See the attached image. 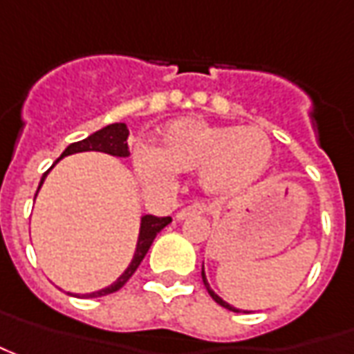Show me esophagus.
<instances>
[{"label":"esophagus","mask_w":354,"mask_h":354,"mask_svg":"<svg viewBox=\"0 0 354 354\" xmlns=\"http://www.w3.org/2000/svg\"><path fill=\"white\" fill-rule=\"evenodd\" d=\"M206 212V206L203 203H193V205H189L187 208H183L177 212V220H185L187 216H193V214H205Z\"/></svg>","instance_id":"1"}]
</instances>
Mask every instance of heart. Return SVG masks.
<instances>
[{
    "label": "heart",
    "mask_w": 354,
    "mask_h": 354,
    "mask_svg": "<svg viewBox=\"0 0 354 354\" xmlns=\"http://www.w3.org/2000/svg\"><path fill=\"white\" fill-rule=\"evenodd\" d=\"M271 156V142L259 128L177 120L165 128L156 148L136 156V171L142 181L163 185L171 179V171L198 169L206 193L234 194L267 171Z\"/></svg>",
    "instance_id": "obj_1"
}]
</instances>
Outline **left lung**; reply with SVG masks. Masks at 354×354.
Returning <instances> with one entry per match:
<instances>
[{
	"mask_svg": "<svg viewBox=\"0 0 354 354\" xmlns=\"http://www.w3.org/2000/svg\"><path fill=\"white\" fill-rule=\"evenodd\" d=\"M203 282H205L206 290H208V294L212 296V300H214L216 304L224 306V308H227V310H232V312H241V310H238V308H234V306H230V304H227V302H224V300H222V298H220V296H218V294H216L214 290H212V288L208 286V281H206V274H205V265H203Z\"/></svg>",
	"mask_w": 354,
	"mask_h": 354,
	"instance_id": "left-lung-1",
	"label": "left lung"
}]
</instances>
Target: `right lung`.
Wrapping results in <instances>:
<instances>
[{"mask_svg":"<svg viewBox=\"0 0 354 354\" xmlns=\"http://www.w3.org/2000/svg\"><path fill=\"white\" fill-rule=\"evenodd\" d=\"M127 140H128L127 124H124V122H115V124H109V127L97 130V132H93L91 136H87L85 140H80V142H73V144H70L68 148L62 151L60 160L62 158H66V156H72V153H80V151H103V153H111V156H116V158H128V156H130V151H128ZM58 161H56V163H58ZM56 163H54V165H56ZM54 165H52V167H54ZM52 167H50V169H52ZM48 171L42 175L39 189L42 187V183H44V179H46ZM37 193H39V191H37ZM35 198H37V194H35ZM169 222H171V216H165V218H158V216H151V214L142 216L136 251H134V257H132L130 265L127 267V271L122 272V274H120V277H118L111 286L101 288V290H97V292L83 294V296H85V298H97V296H106V294H113L116 292V290H120V288H122V286L128 282V279L136 272V269L140 267L142 259H144V257H146V253H148L149 245L153 243L156 236H158L161 230L167 226Z\"/></svg>","mask_w":354,"mask_h":354,"instance_id":"1","label":"right lung"}]
</instances>
